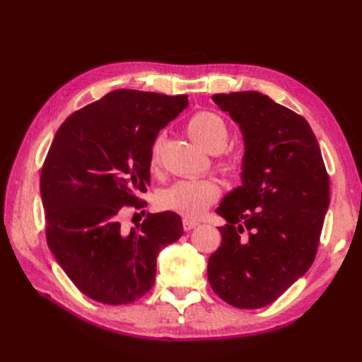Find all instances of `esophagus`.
Masks as SVG:
<instances>
[{
  "label": "esophagus",
  "instance_id": "1",
  "mask_svg": "<svg viewBox=\"0 0 362 362\" xmlns=\"http://www.w3.org/2000/svg\"><path fill=\"white\" fill-rule=\"evenodd\" d=\"M197 226H199V222L194 219H189V218L183 219V230H185V232H189V230L196 228Z\"/></svg>",
  "mask_w": 362,
  "mask_h": 362
}]
</instances>
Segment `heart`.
<instances>
[{
	"instance_id": "obj_1",
	"label": "heart",
	"mask_w": 362,
	"mask_h": 362,
	"mask_svg": "<svg viewBox=\"0 0 362 362\" xmlns=\"http://www.w3.org/2000/svg\"><path fill=\"white\" fill-rule=\"evenodd\" d=\"M187 132L191 140L209 152H218L227 144L228 130L224 119L213 112H197L187 122ZM160 140L153 146L151 166L158 163ZM221 168L227 173L236 171L235 160H224ZM219 185L213 179L179 180L171 187L160 191L157 205L163 210H171L183 216L196 218L202 214L219 197Z\"/></svg>"
}]
</instances>
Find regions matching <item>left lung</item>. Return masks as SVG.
Masks as SVG:
<instances>
[{
	"instance_id": "8db88e82",
	"label": "left lung",
	"mask_w": 362,
	"mask_h": 362,
	"mask_svg": "<svg viewBox=\"0 0 362 362\" xmlns=\"http://www.w3.org/2000/svg\"><path fill=\"white\" fill-rule=\"evenodd\" d=\"M211 99L240 127L244 156L241 185L216 209L227 224L209 259V281L228 305L263 308L313 264L329 205L328 174L300 115L259 91Z\"/></svg>"
}]
</instances>
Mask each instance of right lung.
Listing matches in <instances>:
<instances>
[{"label":"right lung","mask_w":362,"mask_h":362,"mask_svg":"<svg viewBox=\"0 0 362 362\" xmlns=\"http://www.w3.org/2000/svg\"><path fill=\"white\" fill-rule=\"evenodd\" d=\"M188 96L115 90L66 118L42 168L46 241L78 289L105 305L143 297L156 281L157 257L183 235L174 211L121 227L124 206L140 209L151 183L152 146Z\"/></svg>","instance_id":"add662e5"}]
</instances>
